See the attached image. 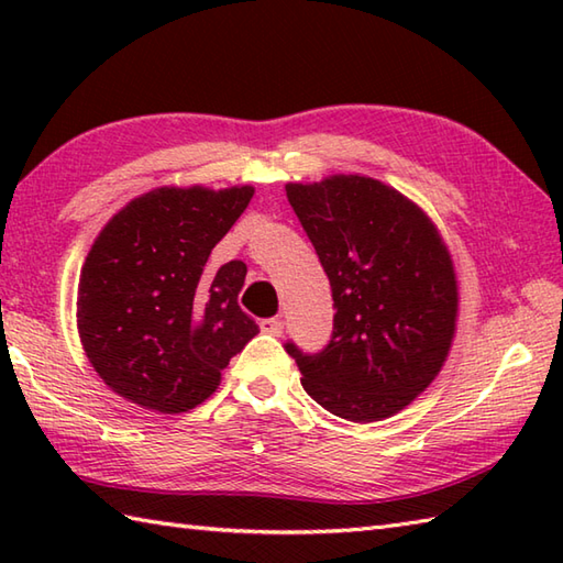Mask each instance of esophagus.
<instances>
[{
  "label": "esophagus",
  "mask_w": 563,
  "mask_h": 563,
  "mask_svg": "<svg viewBox=\"0 0 563 563\" xmlns=\"http://www.w3.org/2000/svg\"><path fill=\"white\" fill-rule=\"evenodd\" d=\"M258 327H261L263 333H271V336H280V333H283V319H280V317L261 319Z\"/></svg>",
  "instance_id": "34e87169"
}]
</instances>
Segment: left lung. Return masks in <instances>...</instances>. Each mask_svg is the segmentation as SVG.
I'll return each instance as SVG.
<instances>
[{
	"label": "left lung",
	"mask_w": 563,
	"mask_h": 563,
	"mask_svg": "<svg viewBox=\"0 0 563 563\" xmlns=\"http://www.w3.org/2000/svg\"><path fill=\"white\" fill-rule=\"evenodd\" d=\"M285 194L336 309L321 351L285 343L305 391L355 423L401 411L435 379L452 343L457 280L445 244L411 200L375 178L331 176Z\"/></svg>",
	"instance_id": "8db88e82"
}]
</instances>
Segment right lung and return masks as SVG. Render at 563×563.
<instances>
[{"label": "right lung", "mask_w": 563, "mask_h": 563, "mask_svg": "<svg viewBox=\"0 0 563 563\" xmlns=\"http://www.w3.org/2000/svg\"><path fill=\"white\" fill-rule=\"evenodd\" d=\"M251 196V186L157 188L103 227L81 268L77 324L121 397L162 413L194 409L258 333L236 302L246 263L208 268Z\"/></svg>", "instance_id": "1"}]
</instances>
